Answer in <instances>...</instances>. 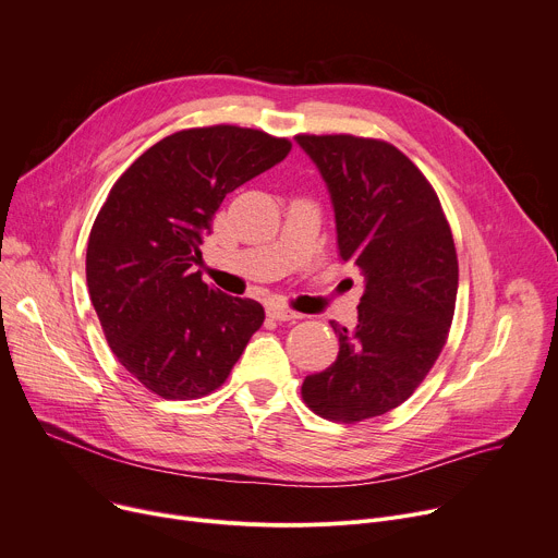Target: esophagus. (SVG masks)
<instances>
[{"mask_svg": "<svg viewBox=\"0 0 558 558\" xmlns=\"http://www.w3.org/2000/svg\"><path fill=\"white\" fill-rule=\"evenodd\" d=\"M268 315L272 319H277V322H290V319H300L302 317L300 313H294V311H290L286 306H279V304H270L268 306Z\"/></svg>", "mask_w": 558, "mask_h": 558, "instance_id": "1", "label": "esophagus"}]
</instances>
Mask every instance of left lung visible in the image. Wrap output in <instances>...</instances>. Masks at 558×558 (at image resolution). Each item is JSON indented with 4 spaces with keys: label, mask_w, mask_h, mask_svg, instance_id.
<instances>
[{
    "label": "left lung",
    "mask_w": 558,
    "mask_h": 558,
    "mask_svg": "<svg viewBox=\"0 0 558 558\" xmlns=\"http://www.w3.org/2000/svg\"><path fill=\"white\" fill-rule=\"evenodd\" d=\"M329 189L342 260L365 275L353 331L331 322L336 363L306 376V405L355 423L399 408L439 357L457 300V252L435 189L380 140L298 135Z\"/></svg>",
    "instance_id": "obj_1"
}]
</instances>
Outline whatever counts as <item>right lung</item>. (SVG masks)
<instances>
[{"instance_id": "right-lung-1", "label": "right lung", "mask_w": 558, "mask_h": 558, "mask_svg": "<svg viewBox=\"0 0 558 558\" xmlns=\"http://www.w3.org/2000/svg\"><path fill=\"white\" fill-rule=\"evenodd\" d=\"M288 140L264 130H180L114 182L87 243L89 300L119 363L161 399L218 389L266 319L203 281V239L227 193L272 169Z\"/></svg>"}]
</instances>
